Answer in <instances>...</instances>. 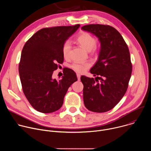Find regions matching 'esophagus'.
<instances>
[{
	"instance_id": "34e87169",
	"label": "esophagus",
	"mask_w": 151,
	"mask_h": 151,
	"mask_svg": "<svg viewBox=\"0 0 151 151\" xmlns=\"http://www.w3.org/2000/svg\"><path fill=\"white\" fill-rule=\"evenodd\" d=\"M76 75H77V78H78V81H80V79H81V75L79 74V73H77Z\"/></svg>"
}]
</instances>
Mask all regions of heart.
Listing matches in <instances>:
<instances>
[{
    "mask_svg": "<svg viewBox=\"0 0 151 151\" xmlns=\"http://www.w3.org/2000/svg\"><path fill=\"white\" fill-rule=\"evenodd\" d=\"M76 42L85 50L91 51L96 45V38L88 33L83 32L79 35L76 38ZM70 50V44L69 42H66L63 47V55L65 58H68ZM90 66V64L88 62L75 63L72 64V69L78 72L83 73L87 70Z\"/></svg>",
    "mask_w": 151,
    "mask_h": 151,
    "instance_id": "b5f03b06",
    "label": "heart"
}]
</instances>
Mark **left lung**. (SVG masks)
Listing matches in <instances>:
<instances>
[{"label": "left lung", "instance_id": "1", "mask_svg": "<svg viewBox=\"0 0 151 151\" xmlns=\"http://www.w3.org/2000/svg\"><path fill=\"white\" fill-rule=\"evenodd\" d=\"M81 29L95 35L100 43L98 60L90 69L97 76L95 80L81 77L83 103L91 112H106L113 109L127 91L132 72L130 52L121 35L113 27L89 24Z\"/></svg>", "mask_w": 151, "mask_h": 151}]
</instances>
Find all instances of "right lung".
Segmentation results:
<instances>
[{
  "instance_id": "add662e5",
  "label": "right lung",
  "mask_w": 151,
  "mask_h": 151,
  "mask_svg": "<svg viewBox=\"0 0 151 151\" xmlns=\"http://www.w3.org/2000/svg\"><path fill=\"white\" fill-rule=\"evenodd\" d=\"M80 27L57 26L44 28L35 33L25 44L19 64L23 93L36 111L52 113L60 109L68 88L78 78L70 69L64 70L60 80L53 72L64 60L63 47Z\"/></svg>"
}]
</instances>
